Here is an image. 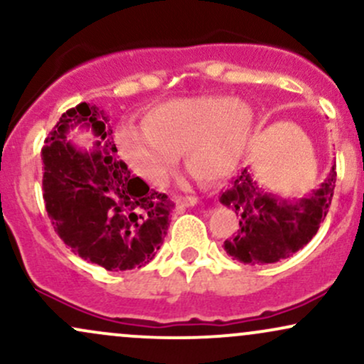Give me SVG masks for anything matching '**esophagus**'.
I'll list each match as a JSON object with an SVG mask.
<instances>
[{
  "label": "esophagus",
  "mask_w": 364,
  "mask_h": 364,
  "mask_svg": "<svg viewBox=\"0 0 364 364\" xmlns=\"http://www.w3.org/2000/svg\"><path fill=\"white\" fill-rule=\"evenodd\" d=\"M198 202L196 196H178L176 198V208L178 210H185L188 207H193Z\"/></svg>",
  "instance_id": "34e87169"
}]
</instances>
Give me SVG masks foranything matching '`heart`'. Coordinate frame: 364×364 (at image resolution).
Here are the masks:
<instances>
[{"label": "heart", "mask_w": 364, "mask_h": 364, "mask_svg": "<svg viewBox=\"0 0 364 364\" xmlns=\"http://www.w3.org/2000/svg\"><path fill=\"white\" fill-rule=\"evenodd\" d=\"M253 127L252 109L223 95L162 102L144 116V128L124 127L118 147L128 166L152 185H162L179 152L200 181H217L240 164Z\"/></svg>", "instance_id": "1"}]
</instances>
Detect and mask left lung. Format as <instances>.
<instances>
[{
  "mask_svg": "<svg viewBox=\"0 0 364 364\" xmlns=\"http://www.w3.org/2000/svg\"><path fill=\"white\" fill-rule=\"evenodd\" d=\"M336 164L316 190L303 198H282L260 186L250 168H245L220 193L219 202L240 219L235 236L224 250L235 260L250 265L275 263L289 258L316 235L332 202Z\"/></svg>",
  "mask_w": 364,
  "mask_h": 364,
  "instance_id": "left-lung-1",
  "label": "left lung"
}]
</instances>
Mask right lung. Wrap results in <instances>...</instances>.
Here are the masks:
<instances>
[{"mask_svg":"<svg viewBox=\"0 0 364 364\" xmlns=\"http://www.w3.org/2000/svg\"><path fill=\"white\" fill-rule=\"evenodd\" d=\"M75 127L92 132L94 148L82 149L69 140ZM43 168L46 210L75 255L111 272L156 257L174 203L118 157L104 109L82 102L66 111L46 139Z\"/></svg>","mask_w":364,"mask_h":364,"instance_id":"1","label":"right lung"}]
</instances>
